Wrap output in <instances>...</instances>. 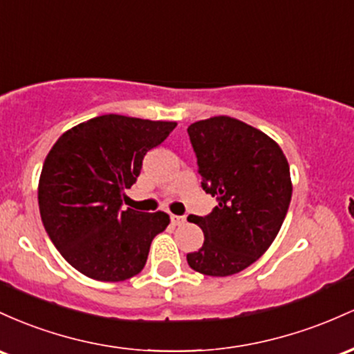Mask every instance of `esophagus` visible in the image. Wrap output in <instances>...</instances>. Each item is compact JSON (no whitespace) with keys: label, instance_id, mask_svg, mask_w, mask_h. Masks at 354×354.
<instances>
[{"label":"esophagus","instance_id":"obj_1","mask_svg":"<svg viewBox=\"0 0 354 354\" xmlns=\"http://www.w3.org/2000/svg\"><path fill=\"white\" fill-rule=\"evenodd\" d=\"M170 221H172V224L174 225H180V224H184L185 222V217L184 216H170Z\"/></svg>","mask_w":354,"mask_h":354}]
</instances>
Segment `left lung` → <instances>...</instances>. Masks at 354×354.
Instances as JSON below:
<instances>
[{"label": "left lung", "mask_w": 354, "mask_h": 354, "mask_svg": "<svg viewBox=\"0 0 354 354\" xmlns=\"http://www.w3.org/2000/svg\"><path fill=\"white\" fill-rule=\"evenodd\" d=\"M202 189L217 198L212 212L189 216L204 244L187 254L194 271L224 277L256 263L276 239L292 196L281 147L261 130L230 117H212L187 129Z\"/></svg>", "instance_id": "8db88e82"}]
</instances>
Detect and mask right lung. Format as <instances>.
Returning <instances> with one entry per match:
<instances>
[{
	"label": "right lung",
	"mask_w": 354,
	"mask_h": 354,
	"mask_svg": "<svg viewBox=\"0 0 354 354\" xmlns=\"http://www.w3.org/2000/svg\"><path fill=\"white\" fill-rule=\"evenodd\" d=\"M125 115H102L73 127L51 147L38 184L43 225L66 263L97 281L117 283L144 269L165 212L122 210L142 160L176 129Z\"/></svg>",
	"instance_id": "obj_1"
}]
</instances>
